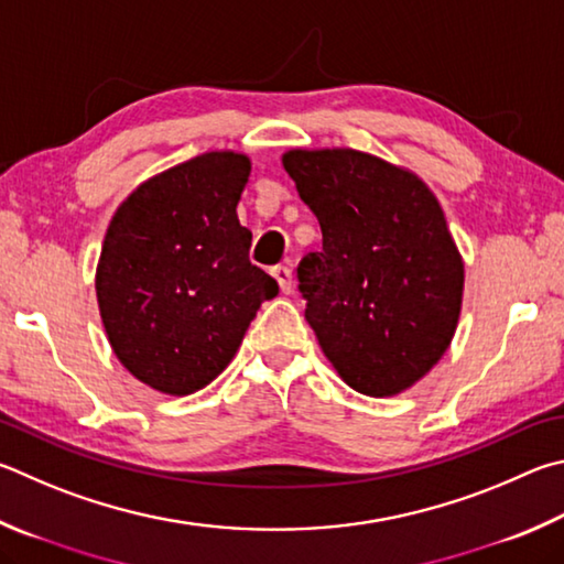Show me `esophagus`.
Here are the masks:
<instances>
[{
	"label": "esophagus",
	"instance_id": "34e87169",
	"mask_svg": "<svg viewBox=\"0 0 564 564\" xmlns=\"http://www.w3.org/2000/svg\"><path fill=\"white\" fill-rule=\"evenodd\" d=\"M271 275H273L275 281H279L281 293H291L293 291V273H291L289 265H273Z\"/></svg>",
	"mask_w": 564,
	"mask_h": 564
}]
</instances>
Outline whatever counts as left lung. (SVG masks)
Wrapping results in <instances>:
<instances>
[{"label":"left lung","mask_w":564,"mask_h":564,"mask_svg":"<svg viewBox=\"0 0 564 564\" xmlns=\"http://www.w3.org/2000/svg\"><path fill=\"white\" fill-rule=\"evenodd\" d=\"M283 167L323 231L299 263L305 321L357 392H404L448 350L464 299L442 204L414 172L352 148L289 150Z\"/></svg>","instance_id":"1"}]
</instances>
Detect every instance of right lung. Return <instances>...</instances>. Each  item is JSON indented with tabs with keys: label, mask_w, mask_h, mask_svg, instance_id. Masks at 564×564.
Instances as JSON below:
<instances>
[{
	"label": "right lung",
	"mask_w": 564,
	"mask_h": 564,
	"mask_svg": "<svg viewBox=\"0 0 564 564\" xmlns=\"http://www.w3.org/2000/svg\"><path fill=\"white\" fill-rule=\"evenodd\" d=\"M241 152H204L150 177L108 224L96 295L112 352L162 394L207 387L237 355L256 311L279 293L249 261L237 204Z\"/></svg>",
	"instance_id": "right-lung-1"
}]
</instances>
